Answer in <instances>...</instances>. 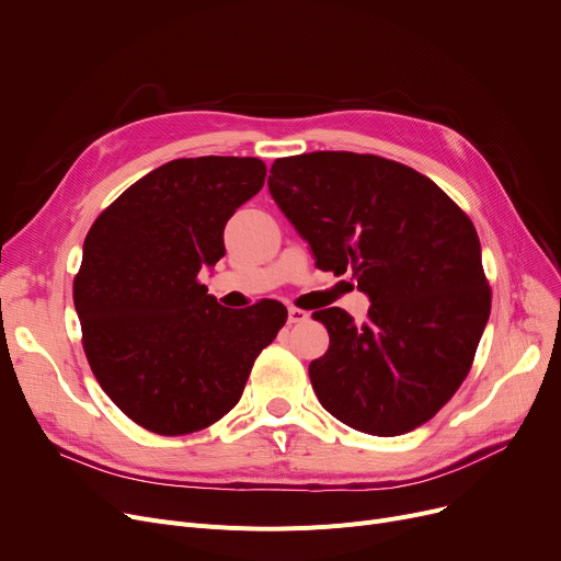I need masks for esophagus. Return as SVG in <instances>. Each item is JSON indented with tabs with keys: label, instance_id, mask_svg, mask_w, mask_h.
I'll use <instances>...</instances> for the list:
<instances>
[{
	"label": "esophagus",
	"instance_id": "obj_1",
	"mask_svg": "<svg viewBox=\"0 0 561 561\" xmlns=\"http://www.w3.org/2000/svg\"><path fill=\"white\" fill-rule=\"evenodd\" d=\"M309 318V311L305 309H298V307H290L288 309V322L290 325H296V322H305Z\"/></svg>",
	"mask_w": 561,
	"mask_h": 561
}]
</instances>
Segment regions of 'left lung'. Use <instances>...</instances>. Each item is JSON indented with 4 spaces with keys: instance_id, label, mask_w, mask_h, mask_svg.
<instances>
[{
    "instance_id": "left-lung-1",
    "label": "left lung",
    "mask_w": 561,
    "mask_h": 561,
    "mask_svg": "<svg viewBox=\"0 0 561 561\" xmlns=\"http://www.w3.org/2000/svg\"><path fill=\"white\" fill-rule=\"evenodd\" d=\"M268 188L316 268L352 271L370 298L362 325L339 307L313 311L330 332L309 364L320 404L373 436L434 419L473 366L491 311L473 222L425 174L375 154L277 159Z\"/></svg>"
}]
</instances>
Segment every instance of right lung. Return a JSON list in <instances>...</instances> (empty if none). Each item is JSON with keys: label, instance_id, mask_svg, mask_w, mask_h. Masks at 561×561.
I'll list each match as a JSON object with an SVG mask.
<instances>
[{"label": "right lung", "instance_id": "1", "mask_svg": "<svg viewBox=\"0 0 561 561\" xmlns=\"http://www.w3.org/2000/svg\"><path fill=\"white\" fill-rule=\"evenodd\" d=\"M263 180L254 157L174 159L111 202L85 236L72 286L85 359L145 430L184 436L220 421L284 328L282 302L225 309L197 279L222 259L227 220Z\"/></svg>", "mask_w": 561, "mask_h": 561}]
</instances>
